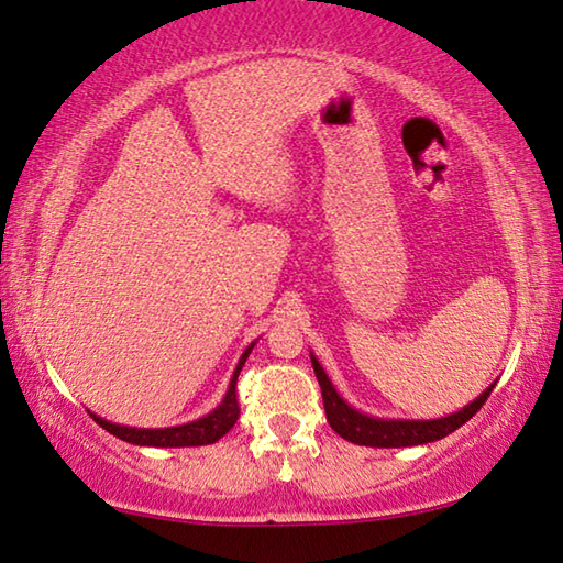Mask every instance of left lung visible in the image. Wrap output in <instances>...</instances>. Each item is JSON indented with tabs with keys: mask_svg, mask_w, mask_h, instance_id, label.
<instances>
[{
	"mask_svg": "<svg viewBox=\"0 0 563 563\" xmlns=\"http://www.w3.org/2000/svg\"><path fill=\"white\" fill-rule=\"evenodd\" d=\"M310 360L322 389V405H325L330 427L342 437V440L362 446H415L442 440V437L460 430L464 422H470V419L479 412L482 405L487 402V397L494 389L492 385L487 393H482L472 405H466L460 412L442 419H422V422H415V419H375L352 409L345 399L335 393V387L330 385L320 362L316 357Z\"/></svg>",
	"mask_w": 563,
	"mask_h": 563,
	"instance_id": "left-lung-1",
	"label": "left lung"
}]
</instances>
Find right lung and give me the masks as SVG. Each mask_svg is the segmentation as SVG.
<instances>
[{
    "mask_svg": "<svg viewBox=\"0 0 563 563\" xmlns=\"http://www.w3.org/2000/svg\"><path fill=\"white\" fill-rule=\"evenodd\" d=\"M251 350H253V345L243 352L241 362H238L235 375L231 379V387H228L223 402L218 405L211 415H206L203 419H196V422L180 424V427H168V430H133V427L111 424V422H107V419L91 415L93 422L103 427V430H107L109 434L119 437V440L131 442V444H141V446H201V444H213V442L221 440V437L238 422V417H241V405H238L235 385H238V375H241L247 355H251Z\"/></svg>",
    "mask_w": 563,
    "mask_h": 563,
    "instance_id": "add662e5",
    "label": "right lung"
}]
</instances>
